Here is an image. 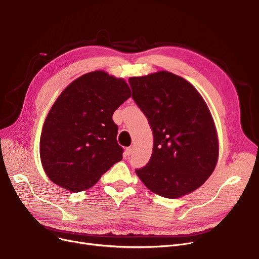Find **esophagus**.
Segmentation results:
<instances>
[{
  "instance_id": "esophagus-1",
  "label": "esophagus",
  "mask_w": 259,
  "mask_h": 259,
  "mask_svg": "<svg viewBox=\"0 0 259 259\" xmlns=\"http://www.w3.org/2000/svg\"><path fill=\"white\" fill-rule=\"evenodd\" d=\"M132 152H133V147H128V148H126V150H125V155L130 156L132 154Z\"/></svg>"
}]
</instances>
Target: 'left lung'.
I'll list each match as a JSON object with an SVG mask.
<instances>
[{
	"label": "left lung",
	"mask_w": 259,
	"mask_h": 259,
	"mask_svg": "<svg viewBox=\"0 0 259 259\" xmlns=\"http://www.w3.org/2000/svg\"><path fill=\"white\" fill-rule=\"evenodd\" d=\"M129 84L153 133L151 157L135 172L162 197L193 192L209 179L219 157L216 129L205 101L189 81L167 71L130 77Z\"/></svg>",
	"instance_id": "1"
}]
</instances>
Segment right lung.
I'll return each instance as SVG.
<instances>
[{
    "label": "right lung",
    "instance_id": "right-lung-1",
    "mask_svg": "<svg viewBox=\"0 0 259 259\" xmlns=\"http://www.w3.org/2000/svg\"><path fill=\"white\" fill-rule=\"evenodd\" d=\"M131 97L127 83L104 71L73 80L45 119L39 141L43 168L54 184L80 192L122 158L112 115Z\"/></svg>",
    "mask_w": 259,
    "mask_h": 259
}]
</instances>
